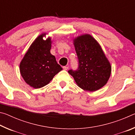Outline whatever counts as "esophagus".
I'll list each match as a JSON object with an SVG mask.
<instances>
[{
  "label": "esophagus",
  "instance_id": "1",
  "mask_svg": "<svg viewBox=\"0 0 135 135\" xmlns=\"http://www.w3.org/2000/svg\"><path fill=\"white\" fill-rule=\"evenodd\" d=\"M63 69L64 70H67L68 69V66H64Z\"/></svg>",
  "mask_w": 135,
  "mask_h": 135
}]
</instances>
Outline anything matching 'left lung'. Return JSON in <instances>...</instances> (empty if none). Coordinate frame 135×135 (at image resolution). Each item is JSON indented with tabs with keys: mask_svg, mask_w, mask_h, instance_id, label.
Masks as SVG:
<instances>
[{
	"mask_svg": "<svg viewBox=\"0 0 135 135\" xmlns=\"http://www.w3.org/2000/svg\"><path fill=\"white\" fill-rule=\"evenodd\" d=\"M78 59L76 70L68 71L80 88L86 91H96L107 83L111 71V65L96 40L89 35L74 40Z\"/></svg>",
	"mask_w": 135,
	"mask_h": 135,
	"instance_id": "obj_1",
	"label": "left lung"
}]
</instances>
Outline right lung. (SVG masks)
Wrapping results in <instances>:
<instances>
[{"instance_id":"right-lung-1","label":"right lung","mask_w":135,"mask_h":135,"mask_svg":"<svg viewBox=\"0 0 135 135\" xmlns=\"http://www.w3.org/2000/svg\"><path fill=\"white\" fill-rule=\"evenodd\" d=\"M42 35L36 38L20 63V73L26 83L35 89L48 84L62 70L51 54V38L43 39Z\"/></svg>"}]
</instances>
